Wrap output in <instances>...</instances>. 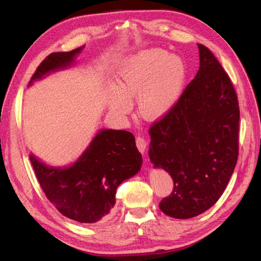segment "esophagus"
I'll return each instance as SVG.
<instances>
[{
  "label": "esophagus",
  "mask_w": 261,
  "mask_h": 261,
  "mask_svg": "<svg viewBox=\"0 0 261 261\" xmlns=\"http://www.w3.org/2000/svg\"><path fill=\"white\" fill-rule=\"evenodd\" d=\"M136 145H137V148L139 149L140 153H144L145 149H146V146H147V143L146 140H145L144 137H140L138 136L136 138Z\"/></svg>",
  "instance_id": "esophagus-1"
}]
</instances>
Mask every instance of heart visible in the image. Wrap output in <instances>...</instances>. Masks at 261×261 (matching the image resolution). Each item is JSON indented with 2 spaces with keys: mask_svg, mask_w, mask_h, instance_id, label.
I'll return each mask as SVG.
<instances>
[{
  "mask_svg": "<svg viewBox=\"0 0 261 261\" xmlns=\"http://www.w3.org/2000/svg\"><path fill=\"white\" fill-rule=\"evenodd\" d=\"M185 81V65L178 56L152 48L130 56L117 74L116 87L109 90V108L115 115L129 113L137 99L139 114L158 120L173 108Z\"/></svg>",
  "mask_w": 261,
  "mask_h": 261,
  "instance_id": "obj_1",
  "label": "heart"
}]
</instances>
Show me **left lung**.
<instances>
[{"instance_id": "obj_1", "label": "left lung", "mask_w": 261, "mask_h": 261, "mask_svg": "<svg viewBox=\"0 0 261 261\" xmlns=\"http://www.w3.org/2000/svg\"><path fill=\"white\" fill-rule=\"evenodd\" d=\"M200 65L168 114L149 127L148 155L174 189L159 207L190 219L211 208L226 190L238 158L240 106L228 73L208 48L198 45Z\"/></svg>"}]
</instances>
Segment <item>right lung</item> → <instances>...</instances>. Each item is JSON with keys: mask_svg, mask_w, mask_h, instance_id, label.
<instances>
[{"mask_svg": "<svg viewBox=\"0 0 261 261\" xmlns=\"http://www.w3.org/2000/svg\"><path fill=\"white\" fill-rule=\"evenodd\" d=\"M82 48L51 53L35 70L30 84L46 73L72 63ZM35 176L61 214L82 223H94L115 205L123 180L138 173L143 159L135 136L125 130H101L79 160L69 168H53L30 155Z\"/></svg>", "mask_w": 261, "mask_h": 261, "instance_id": "1", "label": "right lung"}]
</instances>
